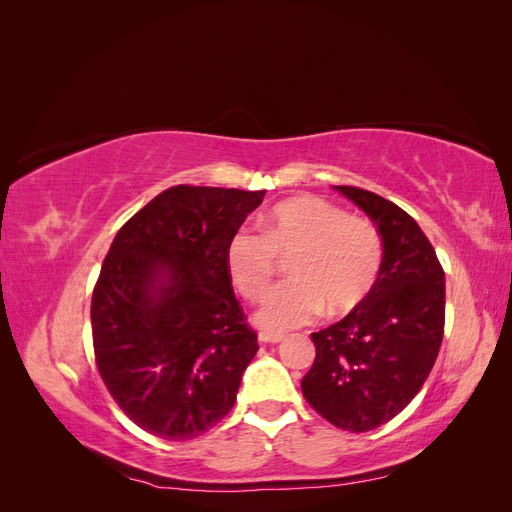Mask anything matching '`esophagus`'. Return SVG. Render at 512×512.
<instances>
[{
	"instance_id": "esophagus-1",
	"label": "esophagus",
	"mask_w": 512,
	"mask_h": 512,
	"mask_svg": "<svg viewBox=\"0 0 512 512\" xmlns=\"http://www.w3.org/2000/svg\"><path fill=\"white\" fill-rule=\"evenodd\" d=\"M258 339H260V344H280L282 339H284V335H282V333L260 331V333H258Z\"/></svg>"
}]
</instances>
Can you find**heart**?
Instances as JSON below:
<instances>
[{
  "instance_id": "obj_1",
  "label": "heart",
  "mask_w": 512,
  "mask_h": 512,
  "mask_svg": "<svg viewBox=\"0 0 512 512\" xmlns=\"http://www.w3.org/2000/svg\"><path fill=\"white\" fill-rule=\"evenodd\" d=\"M376 224L352 215L327 198L305 194L275 205L262 218V232L241 226L226 245L230 280L247 301H260L280 258L288 280L269 290L256 312L258 327L288 331L314 320L322 309L342 316L359 307L382 267Z\"/></svg>"
}]
</instances>
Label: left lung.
<instances>
[{"instance_id":"8db88e82","label":"left lung","mask_w":512,"mask_h":512,"mask_svg":"<svg viewBox=\"0 0 512 512\" xmlns=\"http://www.w3.org/2000/svg\"><path fill=\"white\" fill-rule=\"evenodd\" d=\"M361 207L382 237V267L367 299L312 333L316 359L303 397L339 429L389 423L421 391L444 335V269L414 218L374 192L335 185Z\"/></svg>"}]
</instances>
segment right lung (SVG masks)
Segmentation results:
<instances>
[{
  "label": "right lung",
  "instance_id": "right-lung-1",
  "mask_svg": "<svg viewBox=\"0 0 512 512\" xmlns=\"http://www.w3.org/2000/svg\"><path fill=\"white\" fill-rule=\"evenodd\" d=\"M265 198L175 185L123 224L91 297L100 376L132 423L183 442L218 425L258 350L226 245Z\"/></svg>",
  "mask_w": 512,
  "mask_h": 512
}]
</instances>
